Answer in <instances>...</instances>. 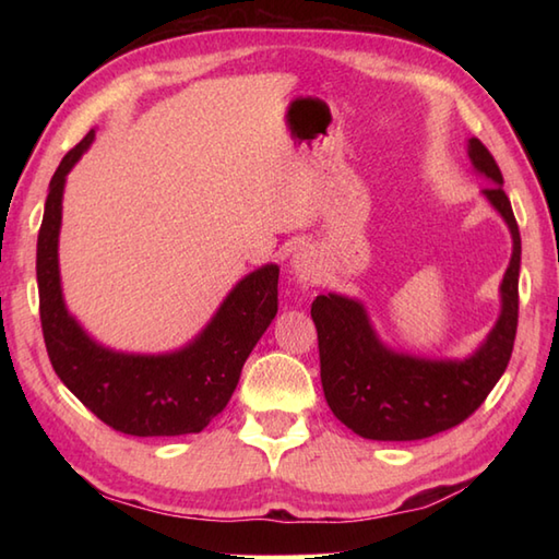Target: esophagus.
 <instances>
[{
	"label": "esophagus",
	"mask_w": 559,
	"mask_h": 559,
	"mask_svg": "<svg viewBox=\"0 0 559 559\" xmlns=\"http://www.w3.org/2000/svg\"><path fill=\"white\" fill-rule=\"evenodd\" d=\"M290 269L295 276L300 281H312L319 276V257L314 252V247L305 245L295 249V254L290 259Z\"/></svg>",
	"instance_id": "34e87169"
}]
</instances>
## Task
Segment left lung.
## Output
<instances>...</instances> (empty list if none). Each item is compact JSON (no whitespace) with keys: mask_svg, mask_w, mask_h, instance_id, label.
<instances>
[{"mask_svg":"<svg viewBox=\"0 0 559 559\" xmlns=\"http://www.w3.org/2000/svg\"><path fill=\"white\" fill-rule=\"evenodd\" d=\"M468 158L492 187L483 197L512 233V259L502 278V310L480 348L463 360H430L386 348L362 302L346 295H317L312 319L329 408L355 435L379 442H411L456 427L480 408L500 382L514 350L519 322L521 235L502 173L480 139H468Z\"/></svg>","mask_w":559,"mask_h":559,"instance_id":"obj_1","label":"left lung"}]
</instances>
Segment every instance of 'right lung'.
Returning a JSON list of instances; mask_svg holds the SVG:
<instances>
[{"mask_svg":"<svg viewBox=\"0 0 559 559\" xmlns=\"http://www.w3.org/2000/svg\"><path fill=\"white\" fill-rule=\"evenodd\" d=\"M93 139L91 129L62 158L45 201L35 271L47 355L71 394L112 430L134 437L201 432L228 406L245 360L278 312V266L245 276L180 350L134 355L100 346L67 312L57 259L67 175Z\"/></svg>","mask_w":559,"mask_h":559,"instance_id":"add662e5","label":"right lung"}]
</instances>
